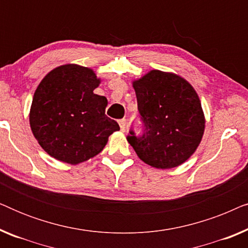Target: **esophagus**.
I'll use <instances>...</instances> for the list:
<instances>
[{
  "mask_svg": "<svg viewBox=\"0 0 248 248\" xmlns=\"http://www.w3.org/2000/svg\"><path fill=\"white\" fill-rule=\"evenodd\" d=\"M118 124H120L121 131L122 132H125V130H126V127H127L126 120H125V118H123V120H120V121H118Z\"/></svg>",
  "mask_w": 248,
  "mask_h": 248,
  "instance_id": "1",
  "label": "esophagus"
}]
</instances>
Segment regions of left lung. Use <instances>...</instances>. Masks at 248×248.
<instances>
[{"instance_id":"1","label":"left lung","mask_w":248,"mask_h":248,"mask_svg":"<svg viewBox=\"0 0 248 248\" xmlns=\"http://www.w3.org/2000/svg\"><path fill=\"white\" fill-rule=\"evenodd\" d=\"M142 137L130 131L127 141L138 157L155 168H175L198 149L205 128L201 101L192 84L171 72L151 70L134 80Z\"/></svg>"}]
</instances>
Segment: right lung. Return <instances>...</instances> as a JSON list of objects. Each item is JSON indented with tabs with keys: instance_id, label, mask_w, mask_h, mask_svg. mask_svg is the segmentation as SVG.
Listing matches in <instances>:
<instances>
[{
	"instance_id": "obj_1",
	"label": "right lung",
	"mask_w": 248,
	"mask_h": 248,
	"mask_svg": "<svg viewBox=\"0 0 248 248\" xmlns=\"http://www.w3.org/2000/svg\"><path fill=\"white\" fill-rule=\"evenodd\" d=\"M100 84L93 70L78 64L57 66L33 93L29 123L40 147L56 160L78 165L103 151L120 130L106 116V97L93 93Z\"/></svg>"
}]
</instances>
